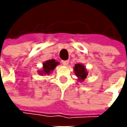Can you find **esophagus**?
Listing matches in <instances>:
<instances>
[{
	"label": "esophagus",
	"instance_id": "obj_1",
	"mask_svg": "<svg viewBox=\"0 0 127 127\" xmlns=\"http://www.w3.org/2000/svg\"><path fill=\"white\" fill-rule=\"evenodd\" d=\"M62 64H63L64 66H68V64H69V61H62Z\"/></svg>",
	"mask_w": 127,
	"mask_h": 127
}]
</instances>
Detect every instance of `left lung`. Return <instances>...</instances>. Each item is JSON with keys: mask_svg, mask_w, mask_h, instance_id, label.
Returning <instances> with one entry per match:
<instances>
[{"mask_svg": "<svg viewBox=\"0 0 127 127\" xmlns=\"http://www.w3.org/2000/svg\"><path fill=\"white\" fill-rule=\"evenodd\" d=\"M73 71L76 76L78 77V81L79 82L84 81V80L88 75V73L85 66L83 65L82 64H75V66L73 67Z\"/></svg>", "mask_w": 127, "mask_h": 127, "instance_id": "obj_1", "label": "left lung"}]
</instances>
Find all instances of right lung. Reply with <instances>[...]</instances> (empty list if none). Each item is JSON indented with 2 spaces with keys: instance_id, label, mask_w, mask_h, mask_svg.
<instances>
[{
  "instance_id": "obj_1",
  "label": "right lung",
  "mask_w": 127,
  "mask_h": 127,
  "mask_svg": "<svg viewBox=\"0 0 127 127\" xmlns=\"http://www.w3.org/2000/svg\"><path fill=\"white\" fill-rule=\"evenodd\" d=\"M59 64V61H56L55 59H50L43 63V68L42 71H38V73L39 75H50L51 72L55 69L56 66Z\"/></svg>"
}]
</instances>
